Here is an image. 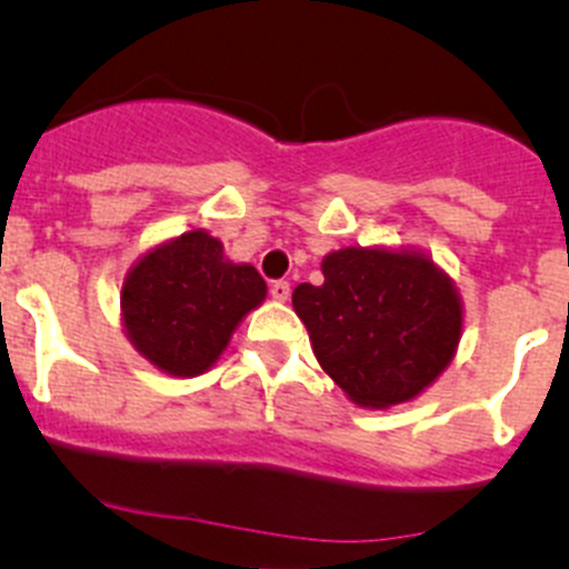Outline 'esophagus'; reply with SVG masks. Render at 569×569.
<instances>
[{
  "instance_id": "esophagus-1",
  "label": "esophagus",
  "mask_w": 569,
  "mask_h": 569,
  "mask_svg": "<svg viewBox=\"0 0 569 569\" xmlns=\"http://www.w3.org/2000/svg\"><path fill=\"white\" fill-rule=\"evenodd\" d=\"M269 295H272V300H278V302L289 300V295H291L289 280H274V283L269 286Z\"/></svg>"
}]
</instances>
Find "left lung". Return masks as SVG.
Instances as JSON below:
<instances>
[{"instance_id": "obj_1", "label": "left lung", "mask_w": 569, "mask_h": 569, "mask_svg": "<svg viewBox=\"0 0 569 569\" xmlns=\"http://www.w3.org/2000/svg\"><path fill=\"white\" fill-rule=\"evenodd\" d=\"M322 286L291 295L317 361L358 406L417 397L453 358L461 306L453 283L425 256L389 250L330 252Z\"/></svg>"}]
</instances>
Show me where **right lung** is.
<instances>
[{
	"mask_svg": "<svg viewBox=\"0 0 569 569\" xmlns=\"http://www.w3.org/2000/svg\"><path fill=\"white\" fill-rule=\"evenodd\" d=\"M267 295L256 267L224 261L222 244L191 230L132 267L121 289L124 328L136 350L172 375H200Z\"/></svg>",
	"mask_w": 569,
	"mask_h": 569,
	"instance_id": "1",
	"label": "right lung"
}]
</instances>
